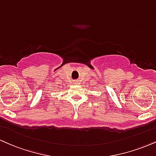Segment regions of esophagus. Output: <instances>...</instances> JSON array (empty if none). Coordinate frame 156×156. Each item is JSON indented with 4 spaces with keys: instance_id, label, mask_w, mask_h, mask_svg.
Returning a JSON list of instances; mask_svg holds the SVG:
<instances>
[{
    "instance_id": "obj_1",
    "label": "esophagus",
    "mask_w": 156,
    "mask_h": 156,
    "mask_svg": "<svg viewBox=\"0 0 156 156\" xmlns=\"http://www.w3.org/2000/svg\"><path fill=\"white\" fill-rule=\"evenodd\" d=\"M75 83H76V82H75Z\"/></svg>"
}]
</instances>
